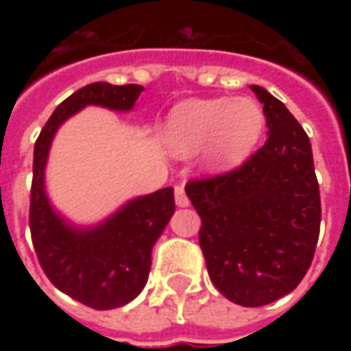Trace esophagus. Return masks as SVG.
Returning <instances> with one entry per match:
<instances>
[{
  "label": "esophagus",
  "mask_w": 351,
  "mask_h": 351,
  "mask_svg": "<svg viewBox=\"0 0 351 351\" xmlns=\"http://www.w3.org/2000/svg\"><path fill=\"white\" fill-rule=\"evenodd\" d=\"M176 205L178 207H187L189 205V199H187V195H185V187L183 185H176Z\"/></svg>",
  "instance_id": "1"
}]
</instances>
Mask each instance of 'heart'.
<instances>
[{
  "label": "heart",
  "mask_w": 351,
  "mask_h": 351,
  "mask_svg": "<svg viewBox=\"0 0 351 351\" xmlns=\"http://www.w3.org/2000/svg\"><path fill=\"white\" fill-rule=\"evenodd\" d=\"M263 127L262 107L248 97L187 99L169 113L162 141L180 158L203 150L205 169L223 173L246 162Z\"/></svg>",
  "instance_id": "heart-1"
}]
</instances>
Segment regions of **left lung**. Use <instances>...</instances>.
I'll return each instance as SVG.
<instances>
[{
  "label": "left lung",
  "instance_id": "left-lung-1",
  "mask_svg": "<svg viewBox=\"0 0 351 351\" xmlns=\"http://www.w3.org/2000/svg\"><path fill=\"white\" fill-rule=\"evenodd\" d=\"M267 141L246 164L185 193L201 217L199 244L210 281L228 301L262 306L295 289L311 267L320 230V193L303 127L267 89Z\"/></svg>",
  "mask_w": 351,
  "mask_h": 351
}]
</instances>
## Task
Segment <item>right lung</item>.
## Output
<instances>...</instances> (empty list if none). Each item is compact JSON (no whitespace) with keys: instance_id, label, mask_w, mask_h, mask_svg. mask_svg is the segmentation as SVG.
<instances>
[{"instance_id":"add662e5","label":"right lung","mask_w":351,"mask_h":351,"mask_svg":"<svg viewBox=\"0 0 351 351\" xmlns=\"http://www.w3.org/2000/svg\"><path fill=\"white\" fill-rule=\"evenodd\" d=\"M144 88L95 82L56 107L34 142L31 187V236L48 279L66 295L97 311L130 303L146 285L152 248L176 213L173 187L134 197L105 221L91 226L70 223L52 207L45 169L58 128L88 105L130 111Z\"/></svg>"}]
</instances>
